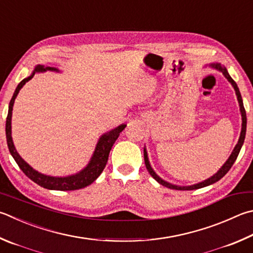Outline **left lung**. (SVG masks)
Wrapping results in <instances>:
<instances>
[{"label":"left lung","instance_id":"obj_1","mask_svg":"<svg viewBox=\"0 0 253 253\" xmlns=\"http://www.w3.org/2000/svg\"><path fill=\"white\" fill-rule=\"evenodd\" d=\"M210 67L214 68V70H217L219 72H221L223 76L226 77L228 80V82L230 83L232 85L233 88L236 90V95H237V99H238V103H239V107H240V113H241V118H242V124H241V132H240V137H239V140L237 142V145L235 148H233L231 155L229 156V158L227 159V162L222 165V167L219 169V170L215 172L213 176H211L210 178L206 179V180L198 182V183H195V185H190V186H178V185H172V183L168 182L166 180H164L163 178H160L157 173L154 171V169L151 168L150 166V163H149V159H148V154H147V150L146 148H144V159H145V165H146V168L147 170L149 171V173L151 174V177H153L156 181L159 182L160 185H163L167 188H170V189H176V190H195V189H199V188H204L206 186H209V185H212V183L217 182L218 180H220L224 174H226L229 170H230V168L232 167V165L235 164L236 159L238 157L239 153H240V149L243 145V142H245V138H246V130H247V115H246V109L243 107V102H242V97H241V94H240V90L238 88V85L236 84V82L231 79V76L229 75V73L227 71V68L224 67L223 65H221L220 63H212L209 65Z\"/></svg>","mask_w":253,"mask_h":253}]
</instances>
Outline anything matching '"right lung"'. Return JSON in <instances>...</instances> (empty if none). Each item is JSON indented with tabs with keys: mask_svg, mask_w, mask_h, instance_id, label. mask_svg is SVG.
Listing matches in <instances>:
<instances>
[{
	"mask_svg": "<svg viewBox=\"0 0 253 253\" xmlns=\"http://www.w3.org/2000/svg\"><path fill=\"white\" fill-rule=\"evenodd\" d=\"M46 71L50 72H59L58 68L56 67H49L44 65H36L34 71L32 72V74L23 80L20 84L17 85L15 88L14 94H13L11 102L8 104V113L6 117V125H5V134H6V141L8 150L12 155V157L14 158L18 167L21 168V170L24 172L31 180H33L35 183H38L39 186L46 188L49 190H77L82 189L89 186L91 182H94L96 179L99 177V174L103 172L105 166H106L108 155L111 151L113 145L115 141L118 138V136L121 132L125 129L126 124H122L118 127L114 128V129L105 132L99 137V139L96 144L95 150L91 158L89 159L88 164L85 168H83L81 171L76 172L74 174H70V176H64V177H55V176H48L35 170L33 167H31L24 159H23L18 153L16 151V148L14 146V142L12 139V111H13V105H14L15 98L18 94V91L24 86L27 82L33 79V76L36 73H44Z\"/></svg>",
	"mask_w": 253,
	"mask_h": 253,
	"instance_id": "right-lung-1",
	"label": "right lung"
}]
</instances>
